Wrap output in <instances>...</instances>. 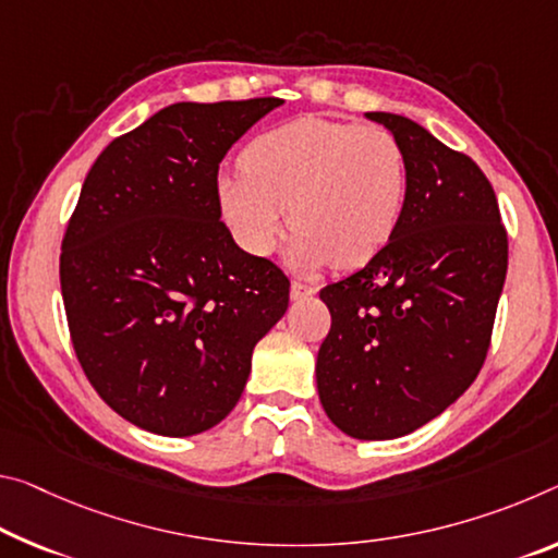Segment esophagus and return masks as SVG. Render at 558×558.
<instances>
[{"label":"esophagus","mask_w":558,"mask_h":558,"mask_svg":"<svg viewBox=\"0 0 558 558\" xmlns=\"http://www.w3.org/2000/svg\"><path fill=\"white\" fill-rule=\"evenodd\" d=\"M315 293H317V288L307 286V282L293 280V286H290V295H293V300H307V298H313Z\"/></svg>","instance_id":"esophagus-1"}]
</instances>
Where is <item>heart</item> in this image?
Returning a JSON list of instances; mask_svg holds the SVG:
<instances>
[{
  "label": "heart",
  "mask_w": 558,
  "mask_h": 558,
  "mask_svg": "<svg viewBox=\"0 0 558 558\" xmlns=\"http://www.w3.org/2000/svg\"><path fill=\"white\" fill-rule=\"evenodd\" d=\"M407 196V158L373 123L298 119L265 131L218 181L226 223L245 251L268 255L290 208V263L357 268L390 243Z\"/></svg>",
  "instance_id": "b5f03b06"
}]
</instances>
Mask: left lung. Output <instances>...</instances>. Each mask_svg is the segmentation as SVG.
<instances>
[{
  "label": "left lung",
  "instance_id": "left-lung-1",
  "mask_svg": "<svg viewBox=\"0 0 558 558\" xmlns=\"http://www.w3.org/2000/svg\"><path fill=\"white\" fill-rule=\"evenodd\" d=\"M407 158L402 218L365 268L320 290L332 325L317 392L344 435L395 439L470 387L492 344L509 241L470 156L397 113L373 111Z\"/></svg>",
  "mask_w": 558,
  "mask_h": 558
}]
</instances>
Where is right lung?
Segmentation results:
<instances>
[{
    "instance_id": "right-lung-1",
    "label": "right lung",
    "mask_w": 558,
    "mask_h": 558,
    "mask_svg": "<svg viewBox=\"0 0 558 558\" xmlns=\"http://www.w3.org/2000/svg\"><path fill=\"white\" fill-rule=\"evenodd\" d=\"M276 96L171 104L86 173L59 255L78 365L141 429L191 437L226 417L290 280L220 220L218 166Z\"/></svg>"
}]
</instances>
